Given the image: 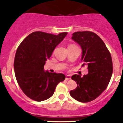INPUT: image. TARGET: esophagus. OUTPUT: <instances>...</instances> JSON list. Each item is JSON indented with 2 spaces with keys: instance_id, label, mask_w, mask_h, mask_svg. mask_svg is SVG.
Here are the masks:
<instances>
[{
  "instance_id": "esophagus-1",
  "label": "esophagus",
  "mask_w": 123,
  "mask_h": 123,
  "mask_svg": "<svg viewBox=\"0 0 123 123\" xmlns=\"http://www.w3.org/2000/svg\"><path fill=\"white\" fill-rule=\"evenodd\" d=\"M70 79H71V77H70L69 75H67V76H65V80H70Z\"/></svg>"
}]
</instances>
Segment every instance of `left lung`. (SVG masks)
<instances>
[{
    "label": "left lung",
    "mask_w": 123,
    "mask_h": 123,
    "mask_svg": "<svg viewBox=\"0 0 123 123\" xmlns=\"http://www.w3.org/2000/svg\"><path fill=\"white\" fill-rule=\"evenodd\" d=\"M71 39L82 49V66H88V73L83 77L72 76L71 79L77 86L70 94L76 100L86 103L96 99L106 89L112 74V58L105 44L95 33L76 32Z\"/></svg>",
    "instance_id": "obj_1"
}]
</instances>
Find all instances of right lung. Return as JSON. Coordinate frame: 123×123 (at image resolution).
I'll return each mask as SVG.
<instances>
[{
    "instance_id": "1",
    "label": "right lung",
    "mask_w": 123,
    "mask_h": 123,
    "mask_svg": "<svg viewBox=\"0 0 123 123\" xmlns=\"http://www.w3.org/2000/svg\"><path fill=\"white\" fill-rule=\"evenodd\" d=\"M67 34L56 35L34 32L18 47L14 63L15 77L21 90L30 98L37 102L48 99L53 96L57 85L65 79L64 74L45 71L44 66Z\"/></svg>"
}]
</instances>
